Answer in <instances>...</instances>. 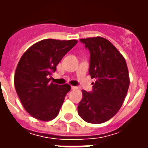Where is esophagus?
I'll return each instance as SVG.
<instances>
[{"instance_id": "1", "label": "esophagus", "mask_w": 148, "mask_h": 148, "mask_svg": "<svg viewBox=\"0 0 148 148\" xmlns=\"http://www.w3.org/2000/svg\"><path fill=\"white\" fill-rule=\"evenodd\" d=\"M77 86H71V90H77Z\"/></svg>"}]
</instances>
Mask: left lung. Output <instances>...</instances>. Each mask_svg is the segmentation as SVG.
<instances>
[{"instance_id": "obj_1", "label": "left lung", "mask_w": 148, "mask_h": 148, "mask_svg": "<svg viewBox=\"0 0 148 148\" xmlns=\"http://www.w3.org/2000/svg\"><path fill=\"white\" fill-rule=\"evenodd\" d=\"M80 41L90 50L89 74L96 82L91 93L82 90L77 112L88 123L101 124L114 116L123 105L130 83L127 63L108 39L97 36Z\"/></svg>"}]
</instances>
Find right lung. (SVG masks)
<instances>
[{"label": "right lung", "mask_w": 148, "mask_h": 148, "mask_svg": "<svg viewBox=\"0 0 148 148\" xmlns=\"http://www.w3.org/2000/svg\"><path fill=\"white\" fill-rule=\"evenodd\" d=\"M77 42L76 39H42L30 47L20 59L15 88L25 110L34 118L48 121L58 114L71 86L52 83L48 77Z\"/></svg>", "instance_id": "1"}]
</instances>
